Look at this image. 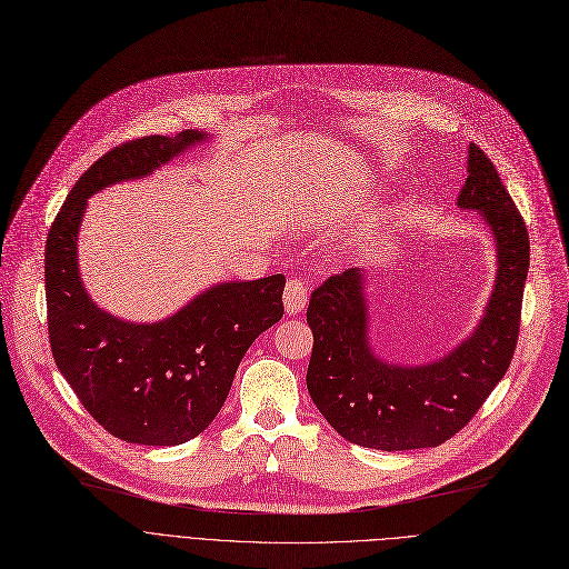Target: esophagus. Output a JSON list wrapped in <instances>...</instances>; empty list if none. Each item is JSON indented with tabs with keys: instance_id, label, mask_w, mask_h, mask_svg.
<instances>
[{
	"instance_id": "1",
	"label": "esophagus",
	"mask_w": 569,
	"mask_h": 569,
	"mask_svg": "<svg viewBox=\"0 0 569 569\" xmlns=\"http://www.w3.org/2000/svg\"><path fill=\"white\" fill-rule=\"evenodd\" d=\"M305 302H308V284H305L298 278L289 280L287 287H284V310H287V315H298L305 308Z\"/></svg>"
}]
</instances>
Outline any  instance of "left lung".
Returning <instances> with one entry per match:
<instances>
[{
  "label": "left lung",
  "instance_id": "obj_1",
  "mask_svg": "<svg viewBox=\"0 0 569 569\" xmlns=\"http://www.w3.org/2000/svg\"><path fill=\"white\" fill-rule=\"evenodd\" d=\"M458 207L483 216L497 246V278L473 332L442 358L399 365L376 356L365 269H346L312 291L308 391L348 442L378 451L440 447L467 426L510 367L529 273V232L497 168L473 143Z\"/></svg>",
  "mask_w": 569,
  "mask_h": 569
}]
</instances>
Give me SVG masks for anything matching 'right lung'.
Masks as SVG:
<instances>
[{
	"label": "right lung",
	"instance_id": "add662e5",
	"mask_svg": "<svg viewBox=\"0 0 569 569\" xmlns=\"http://www.w3.org/2000/svg\"><path fill=\"white\" fill-rule=\"evenodd\" d=\"M209 134L127 141L86 170L48 234L46 296L52 356L81 406L118 440L174 447L221 412L250 343L284 315V276L218 282L182 310L134 323L98 308L79 276L77 237L89 198L143 180Z\"/></svg>",
	"mask_w": 569,
	"mask_h": 569
}]
</instances>
